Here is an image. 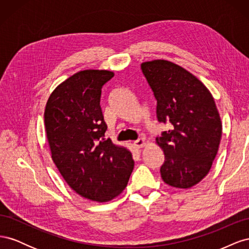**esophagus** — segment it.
<instances>
[{
	"instance_id": "obj_1",
	"label": "esophagus",
	"mask_w": 249,
	"mask_h": 249,
	"mask_svg": "<svg viewBox=\"0 0 249 249\" xmlns=\"http://www.w3.org/2000/svg\"><path fill=\"white\" fill-rule=\"evenodd\" d=\"M133 144H134V146H135V147H137V148H141V147L144 146L145 142H144V139L140 138V139H138V140H136V141H134Z\"/></svg>"
}]
</instances>
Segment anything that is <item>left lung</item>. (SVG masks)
<instances>
[{"instance_id": "left-lung-1", "label": "left lung", "mask_w": 249, "mask_h": 249, "mask_svg": "<svg viewBox=\"0 0 249 249\" xmlns=\"http://www.w3.org/2000/svg\"><path fill=\"white\" fill-rule=\"evenodd\" d=\"M157 101L159 123L170 130L156 138L165 156L162 179L175 188H191L205 178L219 147L222 124L209 89L192 73L167 60L141 64Z\"/></svg>"}]
</instances>
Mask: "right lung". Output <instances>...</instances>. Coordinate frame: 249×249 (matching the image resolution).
Wrapping results in <instances>:
<instances>
[{
    "mask_svg": "<svg viewBox=\"0 0 249 249\" xmlns=\"http://www.w3.org/2000/svg\"><path fill=\"white\" fill-rule=\"evenodd\" d=\"M114 77L109 71H82L50 95L44 124L54 161L71 189L82 197L105 202L124 191L134 168L132 154L105 139L102 88Z\"/></svg>",
    "mask_w": 249,
    "mask_h": 249,
    "instance_id": "add662e5",
    "label": "right lung"
}]
</instances>
